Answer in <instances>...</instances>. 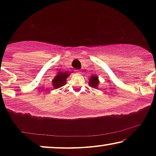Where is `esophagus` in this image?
<instances>
[{
  "instance_id": "obj_1",
  "label": "esophagus",
  "mask_w": 156,
  "mask_h": 156,
  "mask_svg": "<svg viewBox=\"0 0 156 156\" xmlns=\"http://www.w3.org/2000/svg\"><path fill=\"white\" fill-rule=\"evenodd\" d=\"M76 73H78V74H80L81 73L80 70H76Z\"/></svg>"
}]
</instances>
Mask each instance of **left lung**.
Instances as JSON below:
<instances>
[{
  "mask_svg": "<svg viewBox=\"0 0 156 156\" xmlns=\"http://www.w3.org/2000/svg\"><path fill=\"white\" fill-rule=\"evenodd\" d=\"M89 84L92 88H97L98 84H99L97 76H91V77L90 78V82H89Z\"/></svg>",
  "mask_w": 156,
  "mask_h": 156,
  "instance_id": "1",
  "label": "left lung"
}]
</instances>
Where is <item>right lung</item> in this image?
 <instances>
[{"instance_id":"obj_1","label":"right lung","mask_w":156,"mask_h":156,"mask_svg":"<svg viewBox=\"0 0 156 156\" xmlns=\"http://www.w3.org/2000/svg\"><path fill=\"white\" fill-rule=\"evenodd\" d=\"M69 74L68 72H59L57 73V75L54 78L52 81L53 86H54L55 89L59 88V87H63L64 85L66 84V79L69 76Z\"/></svg>"}]
</instances>
